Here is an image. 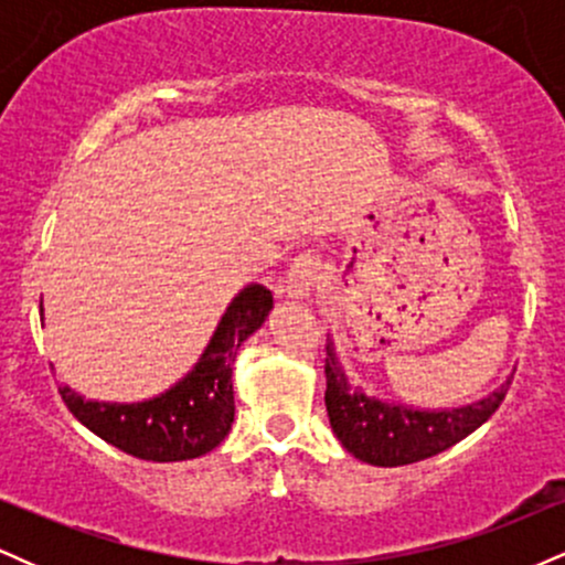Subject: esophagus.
Wrapping results in <instances>:
<instances>
[{
    "mask_svg": "<svg viewBox=\"0 0 565 565\" xmlns=\"http://www.w3.org/2000/svg\"><path fill=\"white\" fill-rule=\"evenodd\" d=\"M319 276H321V257L313 255V252H305V255H300L295 263H291L287 274L289 297H295V300L308 297L310 289H313L316 281H319Z\"/></svg>",
    "mask_w": 565,
    "mask_h": 565,
    "instance_id": "1",
    "label": "esophagus"
}]
</instances>
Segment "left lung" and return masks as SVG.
Instances as JSON below:
<instances>
[{
	"label": "left lung",
	"instance_id": "8db88e82",
	"mask_svg": "<svg viewBox=\"0 0 565 565\" xmlns=\"http://www.w3.org/2000/svg\"><path fill=\"white\" fill-rule=\"evenodd\" d=\"M323 374H327L323 401H327L334 436L355 459L377 465V468L423 462V459L436 457L449 446L459 444L497 412L510 387L508 380L499 391L478 404L446 408V412H419V408L369 398L350 387L345 372L337 364L332 345H327Z\"/></svg>",
	"mask_w": 565,
	"mask_h": 565
}]
</instances>
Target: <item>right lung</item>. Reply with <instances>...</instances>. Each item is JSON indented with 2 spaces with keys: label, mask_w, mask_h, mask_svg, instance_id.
<instances>
[{
  "label": "right lung",
  "mask_w": 565,
  "mask_h": 565,
  "mask_svg": "<svg viewBox=\"0 0 565 565\" xmlns=\"http://www.w3.org/2000/svg\"><path fill=\"white\" fill-rule=\"evenodd\" d=\"M274 308L270 289L252 284L220 321L210 348L183 382L142 404H97L61 387L68 412L84 427L148 462H183L212 451L233 425V361L236 350L263 327Z\"/></svg>",
  "instance_id": "right-lung-1"
}]
</instances>
